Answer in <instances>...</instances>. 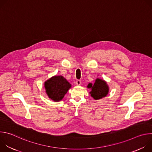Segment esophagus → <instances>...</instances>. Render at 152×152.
<instances>
[{
  "label": "esophagus",
  "instance_id": "34e87169",
  "mask_svg": "<svg viewBox=\"0 0 152 152\" xmlns=\"http://www.w3.org/2000/svg\"><path fill=\"white\" fill-rule=\"evenodd\" d=\"M76 83L77 85H80V84H81V81H80V80H77L76 81Z\"/></svg>",
  "mask_w": 152,
  "mask_h": 152
}]
</instances>
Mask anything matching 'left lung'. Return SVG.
Wrapping results in <instances>:
<instances>
[{"mask_svg":"<svg viewBox=\"0 0 152 152\" xmlns=\"http://www.w3.org/2000/svg\"><path fill=\"white\" fill-rule=\"evenodd\" d=\"M87 87L91 89L90 93L91 96L95 100H99L104 97L109 92V86L107 85L106 82L104 80L99 78L96 79L94 84L90 83Z\"/></svg>","mask_w":152,"mask_h":152,"instance_id":"1","label":"left lung"}]
</instances>
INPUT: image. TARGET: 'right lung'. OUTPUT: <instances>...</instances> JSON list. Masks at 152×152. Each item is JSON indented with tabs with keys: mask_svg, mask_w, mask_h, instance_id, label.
I'll list each match as a JSON object with an SVG mask.
<instances>
[{
	"mask_svg": "<svg viewBox=\"0 0 152 152\" xmlns=\"http://www.w3.org/2000/svg\"><path fill=\"white\" fill-rule=\"evenodd\" d=\"M71 86V84L62 76H53L45 82L46 94L55 102L61 100Z\"/></svg>",
	"mask_w": 152,
	"mask_h": 152,
	"instance_id": "obj_1",
	"label": "right lung"
}]
</instances>
